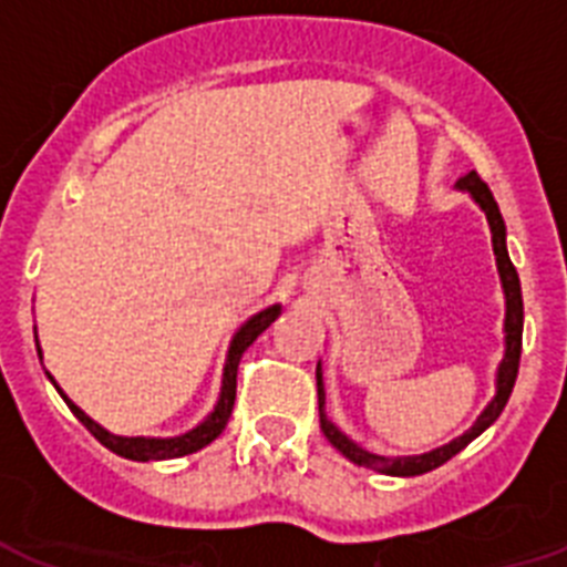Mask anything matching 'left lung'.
Wrapping results in <instances>:
<instances>
[{
    "label": "left lung",
    "instance_id": "obj_1",
    "mask_svg": "<svg viewBox=\"0 0 567 567\" xmlns=\"http://www.w3.org/2000/svg\"><path fill=\"white\" fill-rule=\"evenodd\" d=\"M461 189H467L473 195L475 202L482 204V210L487 213L489 230H493V250H496V261H498V274H502V285H504V297H507V320H504V331H507V354H504L502 365H498V392L493 398L487 409H484V415L475 421V426L470 432H464L461 437H455L453 444L441 446V450H432L426 455H412V458H383V455L365 453L357 444H351L349 437L342 435L337 430L334 423L328 421L322 406H326V389H322V369L317 363V398H320V430L322 435L331 441V444L340 450L342 455L349 461H354L357 467L374 470V473H386V475H421L430 473V470L441 467L446 461L458 455L464 446L473 441V437L482 435L487 430L489 423L496 421L502 415V409L507 406V398L513 392V383H516L518 374V357H522V326H525V306H522V285H518V274L513 268L511 256H507V245H504V218L498 213V204L489 193V187L482 181V175L470 173L467 178L458 181Z\"/></svg>",
    "mask_w": 567,
    "mask_h": 567
}]
</instances>
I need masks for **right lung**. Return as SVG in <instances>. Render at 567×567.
Returning <instances> with one entry per match:
<instances>
[{"mask_svg":"<svg viewBox=\"0 0 567 567\" xmlns=\"http://www.w3.org/2000/svg\"><path fill=\"white\" fill-rule=\"evenodd\" d=\"M276 317H279V306L265 308V311H259L256 317H250V320H247L245 326L236 331V337H233V342H230V354H227L225 380H221V398H218L216 409H213L210 415H207V421L198 423V426H195L193 432H187V435H178V437H121V435H109L103 426H97L92 417L85 415L83 409L74 406V403H71L69 398L60 392V389H56V392L63 394V401L69 403V409L74 412V417H78L85 430L97 437L100 444L106 446V450H112V453L123 455V458H132V461L181 458V455L195 453V450H202V446H207L210 441H216V437L221 435V430L227 426V417H230V412H233V403H236V374H239L241 354H245L247 346H250V342H254L256 337H259L261 331H265V328H268L270 322L276 320ZM51 383H54V380H51Z\"/></svg>","mask_w":567,"mask_h":567,"instance_id":"add662e5","label":"right lung"}]
</instances>
